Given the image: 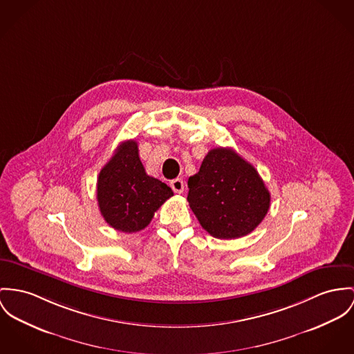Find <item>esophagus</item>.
Segmentation results:
<instances>
[{
  "label": "esophagus",
  "mask_w": 354,
  "mask_h": 354,
  "mask_svg": "<svg viewBox=\"0 0 354 354\" xmlns=\"http://www.w3.org/2000/svg\"><path fill=\"white\" fill-rule=\"evenodd\" d=\"M169 186H171L172 190L175 191V192H178V194H180V192L185 191V183H183V179H180V178H176V179L171 180Z\"/></svg>",
  "instance_id": "1"
}]
</instances>
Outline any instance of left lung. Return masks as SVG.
<instances>
[{"instance_id":"obj_1","label":"left lung","mask_w":354,"mask_h":354,"mask_svg":"<svg viewBox=\"0 0 354 354\" xmlns=\"http://www.w3.org/2000/svg\"><path fill=\"white\" fill-rule=\"evenodd\" d=\"M187 185L192 213L216 239L244 237L270 210L271 195L259 172L230 148L212 149Z\"/></svg>"}]
</instances>
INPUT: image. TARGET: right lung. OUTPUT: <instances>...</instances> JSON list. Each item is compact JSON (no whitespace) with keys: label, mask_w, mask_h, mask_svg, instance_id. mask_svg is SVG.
Wrapping results in <instances>:
<instances>
[{"label":"right lung","mask_w":354,"mask_h":354,"mask_svg":"<svg viewBox=\"0 0 354 354\" xmlns=\"http://www.w3.org/2000/svg\"><path fill=\"white\" fill-rule=\"evenodd\" d=\"M172 195L162 180L147 175L135 140L121 142L98 176L101 214L111 227L124 233L147 227L155 212Z\"/></svg>","instance_id":"obj_1"}]
</instances>
